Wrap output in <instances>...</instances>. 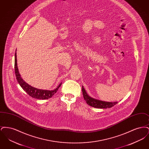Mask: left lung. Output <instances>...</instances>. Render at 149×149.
Returning <instances> with one entry per match:
<instances>
[{
	"label": "left lung",
	"instance_id": "left-lung-1",
	"mask_svg": "<svg viewBox=\"0 0 149 149\" xmlns=\"http://www.w3.org/2000/svg\"><path fill=\"white\" fill-rule=\"evenodd\" d=\"M82 92L84 97V99L86 101V103L91 106L97 108H111L116 104L118 102H107L97 99H94L89 97L85 92V89L83 86H82Z\"/></svg>",
	"mask_w": 149,
	"mask_h": 149
}]
</instances>
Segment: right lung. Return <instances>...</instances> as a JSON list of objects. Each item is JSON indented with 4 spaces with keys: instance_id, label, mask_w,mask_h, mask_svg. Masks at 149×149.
Returning a JSON list of instances; mask_svg holds the SVG:
<instances>
[{
    "instance_id": "obj_1",
    "label": "right lung",
    "mask_w": 149,
    "mask_h": 149,
    "mask_svg": "<svg viewBox=\"0 0 149 149\" xmlns=\"http://www.w3.org/2000/svg\"><path fill=\"white\" fill-rule=\"evenodd\" d=\"M14 70L17 80L21 85L22 89L32 98L38 99H47L51 98L56 93L58 89L61 86V84L58 85L56 88L53 91H47L37 89L31 86L27 83H26L21 77L18 69L17 63V55L15 54V60H14Z\"/></svg>"
}]
</instances>
